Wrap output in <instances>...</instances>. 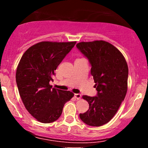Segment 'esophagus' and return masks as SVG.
Segmentation results:
<instances>
[{
    "mask_svg": "<svg viewBox=\"0 0 148 148\" xmlns=\"http://www.w3.org/2000/svg\"><path fill=\"white\" fill-rule=\"evenodd\" d=\"M74 97H75L76 99H80L81 98V95L79 94V93H78V94H74Z\"/></svg>",
    "mask_w": 148,
    "mask_h": 148,
    "instance_id": "obj_1",
    "label": "esophagus"
}]
</instances>
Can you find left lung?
<instances>
[{
	"label": "left lung",
	"instance_id": "8db88e82",
	"mask_svg": "<svg viewBox=\"0 0 148 148\" xmlns=\"http://www.w3.org/2000/svg\"><path fill=\"white\" fill-rule=\"evenodd\" d=\"M76 47L89 60L97 91L95 97L83 96L89 103V109L79 117L90 126H101L113 118L125 99L128 66L122 53L107 42H81Z\"/></svg>",
	"mask_w": 148,
	"mask_h": 148
}]
</instances>
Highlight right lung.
<instances>
[{"label": "right lung", "instance_id": "right-lung-1", "mask_svg": "<svg viewBox=\"0 0 148 148\" xmlns=\"http://www.w3.org/2000/svg\"><path fill=\"white\" fill-rule=\"evenodd\" d=\"M76 42H41L27 49L17 66L16 81L22 101L32 116L42 123L56 121L67 101L74 97L70 91L52 88V76Z\"/></svg>", "mask_w": 148, "mask_h": 148}]
</instances>
